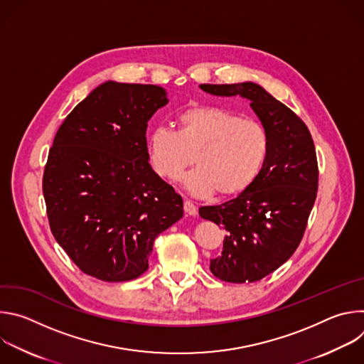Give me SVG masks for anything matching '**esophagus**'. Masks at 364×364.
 Instances as JSON below:
<instances>
[{
  "label": "esophagus",
  "instance_id": "obj_1",
  "mask_svg": "<svg viewBox=\"0 0 364 364\" xmlns=\"http://www.w3.org/2000/svg\"><path fill=\"white\" fill-rule=\"evenodd\" d=\"M184 212L190 216H196L197 215V207L193 204V201L190 200H186L184 201Z\"/></svg>",
  "mask_w": 364,
  "mask_h": 364
}]
</instances>
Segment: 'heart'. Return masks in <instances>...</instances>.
Returning <instances> with one entry per match:
<instances>
[{"label": "heart", "instance_id": "obj_1", "mask_svg": "<svg viewBox=\"0 0 364 364\" xmlns=\"http://www.w3.org/2000/svg\"><path fill=\"white\" fill-rule=\"evenodd\" d=\"M176 122L177 131L160 125L149 132V164L160 177L173 180L194 160L197 168L184 177L194 196H236L253 183L267 160L269 139L257 121L220 107L196 105L181 111Z\"/></svg>", "mask_w": 364, "mask_h": 364}]
</instances>
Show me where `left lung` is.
Wrapping results in <instances>:
<instances>
[{
  "mask_svg": "<svg viewBox=\"0 0 364 364\" xmlns=\"http://www.w3.org/2000/svg\"><path fill=\"white\" fill-rule=\"evenodd\" d=\"M218 96L240 95L261 119L269 139L267 160L253 183L233 200L200 207V216L226 230L212 274L243 284L265 278L285 264L302 240L318 190L314 141L304 121L252 82L200 85Z\"/></svg>",
  "mask_w": 364,
  "mask_h": 364,
  "instance_id": "left-lung-1",
  "label": "left lung"
}]
</instances>
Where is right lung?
I'll use <instances>...</instances> for the list:
<instances>
[{
    "label": "right lung",
    "mask_w": 364,
    "mask_h": 364,
    "mask_svg": "<svg viewBox=\"0 0 364 364\" xmlns=\"http://www.w3.org/2000/svg\"><path fill=\"white\" fill-rule=\"evenodd\" d=\"M167 102L160 86L107 82L55 136L43 174L48 225L86 275L138 278L155 237L183 218L181 196L148 163V121Z\"/></svg>",
    "instance_id": "obj_1"
}]
</instances>
